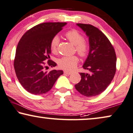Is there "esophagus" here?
Here are the masks:
<instances>
[{
	"instance_id": "1",
	"label": "esophagus",
	"mask_w": 133,
	"mask_h": 133,
	"mask_svg": "<svg viewBox=\"0 0 133 133\" xmlns=\"http://www.w3.org/2000/svg\"><path fill=\"white\" fill-rule=\"evenodd\" d=\"M64 73L67 75H70L72 74V72H70V71H69V70H64Z\"/></svg>"
}]
</instances>
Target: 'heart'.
<instances>
[{
  "label": "heart",
  "instance_id": "heart-1",
  "mask_svg": "<svg viewBox=\"0 0 133 133\" xmlns=\"http://www.w3.org/2000/svg\"><path fill=\"white\" fill-rule=\"evenodd\" d=\"M65 37L70 43L75 46L76 51L80 57H86L90 50L89 42L84 40V37L77 30L73 29L68 31L65 33ZM59 43V39L58 36L52 37L50 42V48L52 52L57 51ZM79 59L77 56H64L58 60V64L61 68L66 70H72L76 66Z\"/></svg>",
  "mask_w": 133,
  "mask_h": 133
}]
</instances>
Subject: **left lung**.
Returning <instances> with one entry per match:
<instances>
[{"mask_svg":"<svg viewBox=\"0 0 133 133\" xmlns=\"http://www.w3.org/2000/svg\"><path fill=\"white\" fill-rule=\"evenodd\" d=\"M77 25L89 38L90 52L83 69L90 73H80L81 81L75 86L84 96H95L103 92L113 80L116 70V55L111 42L98 28L90 24Z\"/></svg>","mask_w":133,"mask_h":133,"instance_id":"left-lung-1","label":"left lung"}]
</instances>
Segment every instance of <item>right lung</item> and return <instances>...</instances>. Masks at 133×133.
Returning a JSON list of instances; mask_svg holds the SVG:
<instances>
[{
  "instance_id": "obj_1",
  "label": "right lung",
  "mask_w": 133,
  "mask_h": 133,
  "mask_svg": "<svg viewBox=\"0 0 133 133\" xmlns=\"http://www.w3.org/2000/svg\"><path fill=\"white\" fill-rule=\"evenodd\" d=\"M66 22H46L27 31L18 42L14 60L16 76L26 90L34 95H42L52 89L62 70L44 72L48 66L57 64L50 60V42L63 29Z\"/></svg>"
}]
</instances>
